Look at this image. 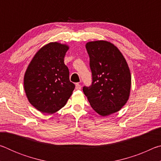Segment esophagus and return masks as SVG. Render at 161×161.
I'll use <instances>...</instances> for the list:
<instances>
[{
	"label": "esophagus",
	"mask_w": 161,
	"mask_h": 161,
	"mask_svg": "<svg viewBox=\"0 0 161 161\" xmlns=\"http://www.w3.org/2000/svg\"><path fill=\"white\" fill-rule=\"evenodd\" d=\"M75 88L76 89H77V90H80V89H81V85L79 83H76Z\"/></svg>",
	"instance_id": "34e87169"
}]
</instances>
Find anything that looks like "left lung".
<instances>
[{
    "instance_id": "8db88e82",
    "label": "left lung",
    "mask_w": 161,
    "mask_h": 161,
    "mask_svg": "<svg viewBox=\"0 0 161 161\" xmlns=\"http://www.w3.org/2000/svg\"><path fill=\"white\" fill-rule=\"evenodd\" d=\"M92 82L83 86L92 108L108 116L124 107L129 97L131 77L123 54L112 43L103 40L86 44Z\"/></svg>"
}]
</instances>
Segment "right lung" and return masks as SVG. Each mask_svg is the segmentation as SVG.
Returning a JSON list of instances; mask_svg holds the SVG:
<instances>
[{
    "label": "right lung",
    "instance_id": "right-lung-1",
    "mask_svg": "<svg viewBox=\"0 0 161 161\" xmlns=\"http://www.w3.org/2000/svg\"><path fill=\"white\" fill-rule=\"evenodd\" d=\"M69 47L50 42L35 54L24 77V89L30 103L42 113L53 114L66 104L75 85L64 58Z\"/></svg>",
    "mask_w": 161,
    "mask_h": 161
}]
</instances>
